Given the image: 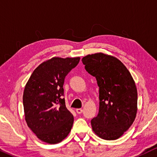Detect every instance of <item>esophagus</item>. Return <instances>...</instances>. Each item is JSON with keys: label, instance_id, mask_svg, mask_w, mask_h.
Returning <instances> with one entry per match:
<instances>
[{"label": "esophagus", "instance_id": "obj_1", "mask_svg": "<svg viewBox=\"0 0 157 157\" xmlns=\"http://www.w3.org/2000/svg\"><path fill=\"white\" fill-rule=\"evenodd\" d=\"M76 111L77 113H78V114H80V113H81L83 112V109H76Z\"/></svg>", "mask_w": 157, "mask_h": 157}]
</instances>
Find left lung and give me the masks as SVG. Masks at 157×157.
<instances>
[{
  "label": "left lung",
  "mask_w": 157,
  "mask_h": 157,
  "mask_svg": "<svg viewBox=\"0 0 157 157\" xmlns=\"http://www.w3.org/2000/svg\"><path fill=\"white\" fill-rule=\"evenodd\" d=\"M85 69L95 76L99 87V111L91 121L100 138L115 140L134 121L137 112V89L130 72L112 56L97 53L82 59Z\"/></svg>",
  "instance_id": "1"
}]
</instances>
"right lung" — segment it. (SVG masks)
<instances>
[{
  "mask_svg": "<svg viewBox=\"0 0 157 157\" xmlns=\"http://www.w3.org/2000/svg\"><path fill=\"white\" fill-rule=\"evenodd\" d=\"M80 57H53L40 63L26 83L23 95L27 125L40 140L51 144L68 136L74 116L66 107L64 79Z\"/></svg>",
  "mask_w": 157,
  "mask_h": 157,
  "instance_id": "1",
  "label": "right lung"
}]
</instances>
